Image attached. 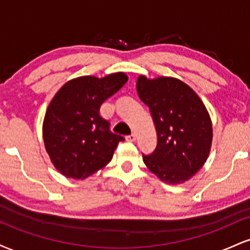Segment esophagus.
Listing matches in <instances>:
<instances>
[{"label": "esophagus", "mask_w": 250, "mask_h": 250, "mask_svg": "<svg viewBox=\"0 0 250 250\" xmlns=\"http://www.w3.org/2000/svg\"><path fill=\"white\" fill-rule=\"evenodd\" d=\"M125 139H127V141H129V142H134L135 140H136V135H135L134 133H131L130 135H128Z\"/></svg>", "instance_id": "1"}]
</instances>
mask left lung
<instances>
[{"instance_id": "obj_1", "label": "left lung", "mask_w": 250, "mask_h": 250, "mask_svg": "<svg viewBox=\"0 0 250 250\" xmlns=\"http://www.w3.org/2000/svg\"><path fill=\"white\" fill-rule=\"evenodd\" d=\"M139 97L148 105L157 145L143 162L163 182L177 185L200 170L210 150L213 129L205 104L189 85L173 77L136 82Z\"/></svg>"}]
</instances>
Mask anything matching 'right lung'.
Segmentation results:
<instances>
[{
	"mask_svg": "<svg viewBox=\"0 0 250 250\" xmlns=\"http://www.w3.org/2000/svg\"><path fill=\"white\" fill-rule=\"evenodd\" d=\"M127 81L123 73L103 79L77 77L51 100L43 122V140L51 162L64 176H90L110 162L119 142L125 141L110 130L100 107Z\"/></svg>",
	"mask_w": 250,
	"mask_h": 250,
	"instance_id": "right-lung-1",
	"label": "right lung"
}]
</instances>
